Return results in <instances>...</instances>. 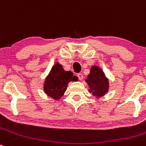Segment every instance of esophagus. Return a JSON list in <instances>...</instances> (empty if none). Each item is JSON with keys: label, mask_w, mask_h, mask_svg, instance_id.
Returning a JSON list of instances; mask_svg holds the SVG:
<instances>
[{"label": "esophagus", "mask_w": 146, "mask_h": 146, "mask_svg": "<svg viewBox=\"0 0 146 146\" xmlns=\"http://www.w3.org/2000/svg\"><path fill=\"white\" fill-rule=\"evenodd\" d=\"M77 76L79 80H82L83 78H84V76H83L82 73H78V74L77 75Z\"/></svg>", "instance_id": "obj_1"}]
</instances>
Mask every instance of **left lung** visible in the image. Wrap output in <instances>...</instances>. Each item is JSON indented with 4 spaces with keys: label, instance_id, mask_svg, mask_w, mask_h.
<instances>
[{
    "label": "left lung",
    "instance_id": "1",
    "mask_svg": "<svg viewBox=\"0 0 146 146\" xmlns=\"http://www.w3.org/2000/svg\"><path fill=\"white\" fill-rule=\"evenodd\" d=\"M86 82L89 87V92L97 98L103 96L109 91V80L103 70L96 65L91 68Z\"/></svg>",
    "mask_w": 146,
    "mask_h": 146
}]
</instances>
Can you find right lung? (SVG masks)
<instances>
[{"instance_id": "add662e5", "label": "right lung", "mask_w": 146, "mask_h": 146, "mask_svg": "<svg viewBox=\"0 0 146 146\" xmlns=\"http://www.w3.org/2000/svg\"><path fill=\"white\" fill-rule=\"evenodd\" d=\"M76 81H78V78L73 76L71 71H65L62 65L56 62L46 78L44 92L54 100L60 99L66 91L68 83Z\"/></svg>"}]
</instances>
